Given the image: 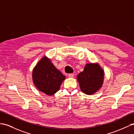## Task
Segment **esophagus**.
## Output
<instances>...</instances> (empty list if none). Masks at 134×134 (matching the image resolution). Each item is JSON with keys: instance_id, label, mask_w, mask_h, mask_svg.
<instances>
[{"instance_id": "obj_1", "label": "esophagus", "mask_w": 134, "mask_h": 134, "mask_svg": "<svg viewBox=\"0 0 134 134\" xmlns=\"http://www.w3.org/2000/svg\"><path fill=\"white\" fill-rule=\"evenodd\" d=\"M74 75H75L74 74H68V77H74Z\"/></svg>"}]
</instances>
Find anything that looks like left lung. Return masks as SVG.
Returning <instances> with one entry per match:
<instances>
[{
	"label": "left lung",
	"mask_w": 134,
	"mask_h": 134,
	"mask_svg": "<svg viewBox=\"0 0 134 134\" xmlns=\"http://www.w3.org/2000/svg\"><path fill=\"white\" fill-rule=\"evenodd\" d=\"M104 72L97 63H88L84 71L77 76L81 91L85 94L91 95L97 92L103 84Z\"/></svg>",
	"instance_id": "obj_1"
}]
</instances>
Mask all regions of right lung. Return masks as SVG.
<instances>
[{
	"mask_svg": "<svg viewBox=\"0 0 134 134\" xmlns=\"http://www.w3.org/2000/svg\"><path fill=\"white\" fill-rule=\"evenodd\" d=\"M32 77L38 90L49 96L59 91L62 83L66 79L46 57H43L34 68Z\"/></svg>",
	"mask_w": 134,
	"mask_h": 134,
	"instance_id": "add662e5",
	"label": "right lung"
}]
</instances>
